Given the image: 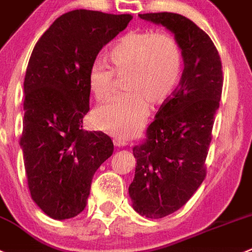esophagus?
<instances>
[{
    "instance_id": "34e87169",
    "label": "esophagus",
    "mask_w": 252,
    "mask_h": 252,
    "mask_svg": "<svg viewBox=\"0 0 252 252\" xmlns=\"http://www.w3.org/2000/svg\"><path fill=\"white\" fill-rule=\"evenodd\" d=\"M114 145L116 146V147H125V146L127 145V141L125 140V138H122V137H115L114 138Z\"/></svg>"
}]
</instances>
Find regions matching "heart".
<instances>
[{
	"label": "heart",
	"mask_w": 252,
	"mask_h": 252,
	"mask_svg": "<svg viewBox=\"0 0 252 252\" xmlns=\"http://www.w3.org/2000/svg\"><path fill=\"white\" fill-rule=\"evenodd\" d=\"M109 64L93 62L89 86L97 100L114 90L116 75L125 76L127 93L107 100L94 112L100 130L130 137L142 126L148 102L160 104L176 90L183 71V52L173 35L153 31H131L122 35L109 52Z\"/></svg>",
	"instance_id": "obj_1"
}]
</instances>
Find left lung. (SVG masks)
Here are the masks:
<instances>
[{"label":"left lung","mask_w":252,"mask_h":252,"mask_svg":"<svg viewBox=\"0 0 252 252\" xmlns=\"http://www.w3.org/2000/svg\"><path fill=\"white\" fill-rule=\"evenodd\" d=\"M140 17L173 32L184 61L178 88L160 105L145 140L132 148L137 159L128 187L133 209L160 219L183 207L207 176L205 159L224 76L213 40L187 17L171 12Z\"/></svg>","instance_id":"left-lung-1"}]
</instances>
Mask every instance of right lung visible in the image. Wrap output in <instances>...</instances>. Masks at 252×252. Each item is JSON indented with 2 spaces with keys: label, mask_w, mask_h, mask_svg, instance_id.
I'll return each mask as SVG.
<instances>
[{
  "label": "right lung",
  "mask_w": 252,
  "mask_h": 252,
  "mask_svg": "<svg viewBox=\"0 0 252 252\" xmlns=\"http://www.w3.org/2000/svg\"><path fill=\"white\" fill-rule=\"evenodd\" d=\"M131 20V14L68 12L31 54L20 145L32 199L53 219H70L85 209L93 177L114 152L106 133L83 127L90 109L89 68Z\"/></svg>",
  "instance_id": "obj_1"
}]
</instances>
